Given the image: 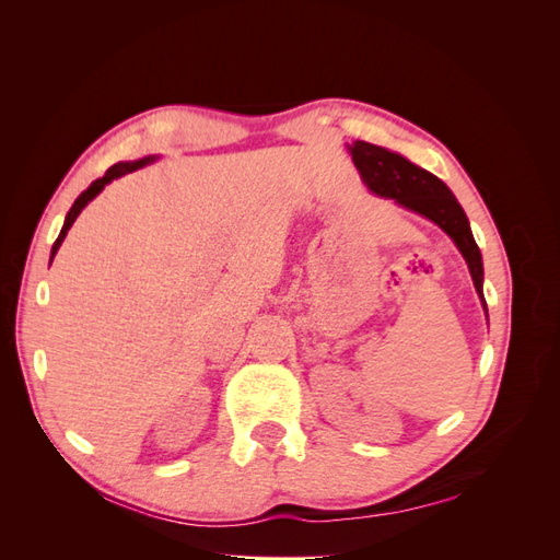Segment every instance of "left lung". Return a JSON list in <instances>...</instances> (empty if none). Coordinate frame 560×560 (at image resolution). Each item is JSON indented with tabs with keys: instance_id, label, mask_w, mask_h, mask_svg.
<instances>
[{
	"instance_id": "8db88e82",
	"label": "left lung",
	"mask_w": 560,
	"mask_h": 560,
	"mask_svg": "<svg viewBox=\"0 0 560 560\" xmlns=\"http://www.w3.org/2000/svg\"><path fill=\"white\" fill-rule=\"evenodd\" d=\"M348 149L354 167H358L371 191L383 198H393L399 206L428 217L430 222H434L446 235H451V241L460 249L469 266L474 287H477V294L486 308L481 252L479 245L474 243L467 214L451 194L448 186L432 173L422 171L416 163L395 154V151H387L369 142H354Z\"/></svg>"
}]
</instances>
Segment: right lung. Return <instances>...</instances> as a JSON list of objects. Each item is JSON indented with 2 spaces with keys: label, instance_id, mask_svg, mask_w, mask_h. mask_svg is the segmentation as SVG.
<instances>
[{
  "label": "right lung",
  "instance_id": "add662e5",
  "mask_svg": "<svg viewBox=\"0 0 560 560\" xmlns=\"http://www.w3.org/2000/svg\"><path fill=\"white\" fill-rule=\"evenodd\" d=\"M156 156H147V159H140V161H128V163H114L109 171L105 173V177H100V179H95L86 191H83L77 200H74V206L70 208V212H67V217H65V224H62V231H60V235H58V241L54 243V249H50V261H54V257H56V252L60 249V245H62V241H65V235H67V231L72 229V224H74V219L79 217V212L89 206V202L105 189V186L112 182V179H116V177H121V175H128V173H132V171H138V167H142V165H147V163H151L154 161Z\"/></svg>",
  "mask_w": 560,
  "mask_h": 560
}]
</instances>
